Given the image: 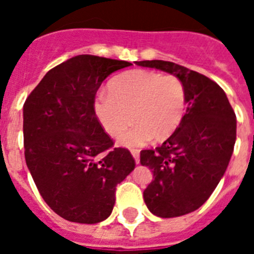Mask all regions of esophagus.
<instances>
[{"mask_svg": "<svg viewBox=\"0 0 254 254\" xmlns=\"http://www.w3.org/2000/svg\"><path fill=\"white\" fill-rule=\"evenodd\" d=\"M131 154H132V156L134 158V161H136V164L140 163V151H138V150H136V149H133V150H131Z\"/></svg>", "mask_w": 254, "mask_h": 254, "instance_id": "34e87169", "label": "esophagus"}]
</instances>
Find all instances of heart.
Returning <instances> with one entry per match:
<instances>
[{
    "mask_svg": "<svg viewBox=\"0 0 254 254\" xmlns=\"http://www.w3.org/2000/svg\"><path fill=\"white\" fill-rule=\"evenodd\" d=\"M187 91L174 75L134 69L109 84V93L94 100L95 116L109 136L121 137L133 120V128L123 136L126 147L145 146L152 140H167L186 114Z\"/></svg>",
    "mask_w": 254,
    "mask_h": 254,
    "instance_id": "1",
    "label": "heart"
}]
</instances>
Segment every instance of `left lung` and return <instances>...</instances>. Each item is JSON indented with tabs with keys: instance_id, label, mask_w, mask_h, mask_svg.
I'll return each instance as SVG.
<instances>
[{
	"instance_id": "obj_1",
	"label": "left lung",
	"mask_w": 254,
	"mask_h": 254,
	"mask_svg": "<svg viewBox=\"0 0 254 254\" xmlns=\"http://www.w3.org/2000/svg\"><path fill=\"white\" fill-rule=\"evenodd\" d=\"M182 80L187 111L174 133L155 150H142L140 163L154 179L143 190L150 212L177 217L199 208L229 165L237 138V117L225 93L205 75L168 61L136 62Z\"/></svg>"
}]
</instances>
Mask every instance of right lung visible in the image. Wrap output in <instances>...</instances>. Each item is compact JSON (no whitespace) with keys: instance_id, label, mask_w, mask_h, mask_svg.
Returning <instances> with one entry per match:
<instances>
[{"instance_id":"right-lung-1","label":"right lung","mask_w":254,"mask_h":254,"mask_svg":"<svg viewBox=\"0 0 254 254\" xmlns=\"http://www.w3.org/2000/svg\"><path fill=\"white\" fill-rule=\"evenodd\" d=\"M126 61L80 55L46 73L24 104L25 161L40 196L61 217L96 224L112 214L116 187L134 159L113 147L94 112L95 94Z\"/></svg>"}]
</instances>
